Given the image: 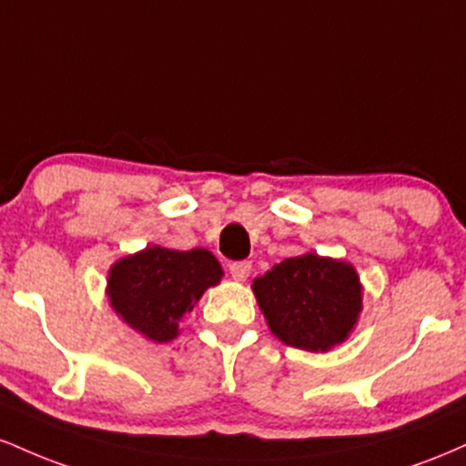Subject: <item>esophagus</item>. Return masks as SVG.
I'll list each match as a JSON object with an SVG mask.
<instances>
[{"instance_id":"34e87169","label":"esophagus","mask_w":466,"mask_h":466,"mask_svg":"<svg viewBox=\"0 0 466 466\" xmlns=\"http://www.w3.org/2000/svg\"><path fill=\"white\" fill-rule=\"evenodd\" d=\"M251 271L249 260H237V263H229V274H232L234 280H245Z\"/></svg>"}]
</instances>
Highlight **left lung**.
<instances>
[{"mask_svg": "<svg viewBox=\"0 0 466 466\" xmlns=\"http://www.w3.org/2000/svg\"><path fill=\"white\" fill-rule=\"evenodd\" d=\"M251 287L271 333L293 349H333L346 339L361 311L357 271L318 254L285 258Z\"/></svg>", "mask_w": 466, "mask_h": 466, "instance_id": "8db88e82", "label": "left lung"}]
</instances>
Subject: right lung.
Returning <instances> with one entry per match:
<instances>
[{"mask_svg":"<svg viewBox=\"0 0 466 466\" xmlns=\"http://www.w3.org/2000/svg\"><path fill=\"white\" fill-rule=\"evenodd\" d=\"M221 276V265L208 249L177 251L155 245L114 265L111 307L148 339L170 341L181 315L190 313Z\"/></svg>","mask_w":466,"mask_h":466,"instance_id":"add662e5","label":"right lung"}]
</instances>
